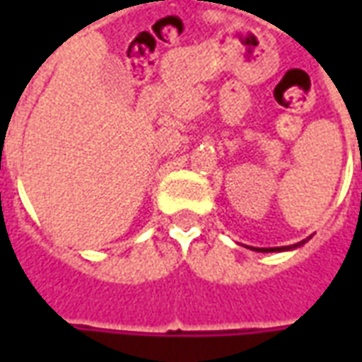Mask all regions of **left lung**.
I'll return each mask as SVG.
<instances>
[{"instance_id":"8db88e82","label":"left lung","mask_w":362,"mask_h":362,"mask_svg":"<svg viewBox=\"0 0 362 362\" xmlns=\"http://www.w3.org/2000/svg\"><path fill=\"white\" fill-rule=\"evenodd\" d=\"M304 243H306V240L291 244V246H277V248H252V246H248V248H252V250H256V252H287V250H295V248H298V246H303Z\"/></svg>"}]
</instances>
